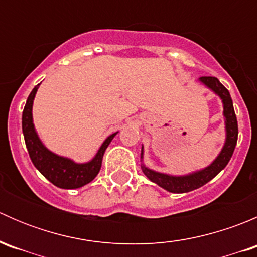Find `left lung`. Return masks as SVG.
<instances>
[{
	"mask_svg": "<svg viewBox=\"0 0 257 257\" xmlns=\"http://www.w3.org/2000/svg\"><path fill=\"white\" fill-rule=\"evenodd\" d=\"M199 82L203 83L206 88L212 90L221 99L222 107H224V113L222 114H224L225 119L226 138H225V143L221 152L219 153V155L215 158V160L211 164L204 168V169L196 170V172H193L186 175H169L165 174V173L155 172V170L145 167V164L143 163L144 149L143 145H142L141 167L145 177L149 179L150 181H153V183L158 184L160 188L169 191V193H189V191H193L195 189H199L200 186L205 185L206 183H209L212 178L216 177L226 167L227 163L231 159L235 147H236L239 129H237V119L236 115H235L234 105H232V99L230 97L229 90L220 83L219 79L215 78V77H200Z\"/></svg>",
	"mask_w": 257,
	"mask_h": 257,
	"instance_id": "1",
	"label": "left lung"
}]
</instances>
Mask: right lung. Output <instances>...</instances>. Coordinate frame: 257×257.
<instances>
[{"instance_id": "1", "label": "right lung", "mask_w": 257, "mask_h": 257, "mask_svg": "<svg viewBox=\"0 0 257 257\" xmlns=\"http://www.w3.org/2000/svg\"><path fill=\"white\" fill-rule=\"evenodd\" d=\"M38 87H40V84L36 85L32 92L30 93L22 113V132L31 160H32L33 165L38 169V172L47 180L51 181L53 185L61 189L82 188L85 184L90 183L98 175L100 167H102V160L105 149L118 132L110 134L100 145L94 158L87 163H76L69 158L54 154L41 142L40 137L35 129V124H33L32 107Z\"/></svg>"}]
</instances>
